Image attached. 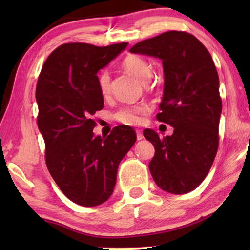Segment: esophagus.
<instances>
[{"instance_id":"esophagus-1","label":"esophagus","mask_w":250,"mask_h":250,"mask_svg":"<svg viewBox=\"0 0 250 250\" xmlns=\"http://www.w3.org/2000/svg\"><path fill=\"white\" fill-rule=\"evenodd\" d=\"M135 133H137V139H138V140H142V139H143L142 131L141 130H137V131H135Z\"/></svg>"}]
</instances>
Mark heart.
<instances>
[{
  "instance_id": "1",
  "label": "heart",
  "mask_w": 250,
  "mask_h": 250,
  "mask_svg": "<svg viewBox=\"0 0 250 250\" xmlns=\"http://www.w3.org/2000/svg\"><path fill=\"white\" fill-rule=\"evenodd\" d=\"M125 68L132 73L142 83H146L151 79L153 75V66L146 59L140 56L131 55L125 58L122 62ZM98 86L99 90L104 96H107L110 89H111V76L109 71H101L98 76ZM149 111V107L146 104H138V105H126L121 108L115 113V119L124 125H138L141 120V115H145Z\"/></svg>"
}]
</instances>
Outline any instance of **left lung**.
Here are the masks:
<instances>
[{
	"instance_id": "left-lung-1",
	"label": "left lung",
	"mask_w": 250,
	"mask_h": 250,
	"mask_svg": "<svg viewBox=\"0 0 250 250\" xmlns=\"http://www.w3.org/2000/svg\"><path fill=\"white\" fill-rule=\"evenodd\" d=\"M130 52L162 61L164 91L156 118L174 128L163 138L143 131L155 149L152 177L163 191L191 192L208 174L218 149L222 99L216 67L205 46L186 32H166L139 42Z\"/></svg>"
}]
</instances>
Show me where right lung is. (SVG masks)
Here are the masks:
<instances>
[{"label": "right lung", "instance_id": "right-lung-1", "mask_svg": "<svg viewBox=\"0 0 250 250\" xmlns=\"http://www.w3.org/2000/svg\"><path fill=\"white\" fill-rule=\"evenodd\" d=\"M126 46L62 44L46 59L37 82L46 166L61 191L78 205L97 206L111 196L119 163L137 140L126 125L116 126L107 138L92 132V116L104 108L97 73Z\"/></svg>", "mask_w": 250, "mask_h": 250}]
</instances>
